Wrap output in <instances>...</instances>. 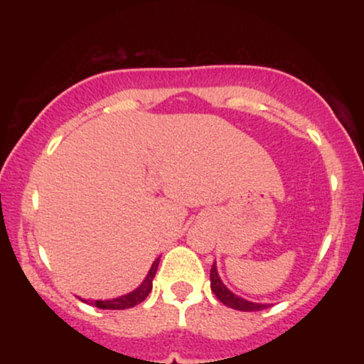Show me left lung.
Masks as SVG:
<instances>
[{
    "instance_id": "obj_1",
    "label": "left lung",
    "mask_w": 364,
    "mask_h": 364,
    "mask_svg": "<svg viewBox=\"0 0 364 364\" xmlns=\"http://www.w3.org/2000/svg\"><path fill=\"white\" fill-rule=\"evenodd\" d=\"M210 289L217 296V299H219L220 303H224L225 306H229V308H235V310L260 311V310H263V308H267V304L246 301V299L240 298V296L232 294V292L229 291L228 287L223 284V281L219 279V274H217V269H215V263L212 265V269H210Z\"/></svg>"
}]
</instances>
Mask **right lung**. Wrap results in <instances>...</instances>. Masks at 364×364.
Returning <instances> with one entry per match:
<instances>
[{"label":"right lung","instance_id":"1","mask_svg":"<svg viewBox=\"0 0 364 364\" xmlns=\"http://www.w3.org/2000/svg\"><path fill=\"white\" fill-rule=\"evenodd\" d=\"M157 267H159V258L152 263L147 277H145V281L140 284V287H136V289L133 292H129V294L121 296V298H116V299H111V301H90V304H94V306H97V308H102V310H127V308L136 306V304H140L141 301H144V299L149 296V292L152 291V281H154V277H156Z\"/></svg>","mask_w":364,"mask_h":364}]
</instances>
